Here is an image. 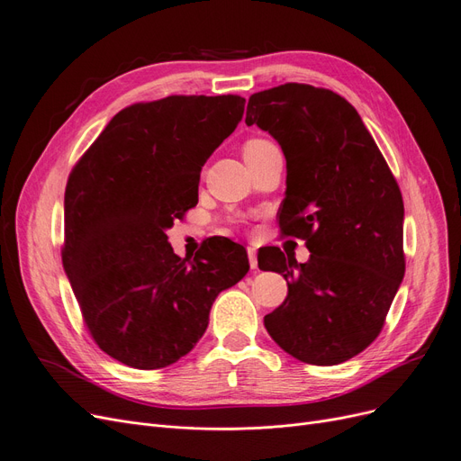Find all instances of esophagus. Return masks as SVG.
<instances>
[{"label":"esophagus","mask_w":461,"mask_h":461,"mask_svg":"<svg viewBox=\"0 0 461 461\" xmlns=\"http://www.w3.org/2000/svg\"><path fill=\"white\" fill-rule=\"evenodd\" d=\"M247 254H249V262H250V267L257 269L258 267V258H257V250H254L252 247L247 249Z\"/></svg>","instance_id":"obj_1"}]
</instances>
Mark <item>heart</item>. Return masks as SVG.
Wrapping results in <instances>:
<instances>
[{
  "mask_svg": "<svg viewBox=\"0 0 461 461\" xmlns=\"http://www.w3.org/2000/svg\"><path fill=\"white\" fill-rule=\"evenodd\" d=\"M262 144H267V140L252 139V140H249V142L243 146V153H245V151H250V149H254V148H258V146H262Z\"/></svg>",
  "mask_w": 461,
  "mask_h": 461,
  "instance_id": "b5f03b06",
  "label": "heart"
}]
</instances>
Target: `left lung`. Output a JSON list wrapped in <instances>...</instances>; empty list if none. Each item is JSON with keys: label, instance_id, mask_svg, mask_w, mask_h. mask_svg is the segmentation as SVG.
Instances as JSON below:
<instances>
[{"label": "left lung", "instance_id": "left-lung-1", "mask_svg": "<svg viewBox=\"0 0 461 461\" xmlns=\"http://www.w3.org/2000/svg\"><path fill=\"white\" fill-rule=\"evenodd\" d=\"M245 123L279 142V228L312 252L305 264L279 247L258 252L260 269L288 285L285 302L264 317L266 330L302 363H344L378 338L404 277L399 184L361 115L329 89L285 83L254 93Z\"/></svg>", "mask_w": 461, "mask_h": 461}]
</instances>
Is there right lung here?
I'll use <instances>...</instances> for the list:
<instances>
[{"label": "right lung", "instance_id": "1", "mask_svg": "<svg viewBox=\"0 0 461 461\" xmlns=\"http://www.w3.org/2000/svg\"><path fill=\"white\" fill-rule=\"evenodd\" d=\"M245 98L173 95L112 117L72 168L62 264L96 346L156 370L190 353L216 296L249 271L247 250L204 243L194 260L167 230L197 204L201 167L240 125Z\"/></svg>", "mask_w": 461, "mask_h": 461}]
</instances>
